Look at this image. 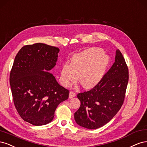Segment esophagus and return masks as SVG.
<instances>
[{"mask_svg":"<svg viewBox=\"0 0 147 147\" xmlns=\"http://www.w3.org/2000/svg\"><path fill=\"white\" fill-rule=\"evenodd\" d=\"M74 96H76V93L74 92L71 91L69 92V98H73Z\"/></svg>","mask_w":147,"mask_h":147,"instance_id":"obj_1","label":"esophagus"}]
</instances>
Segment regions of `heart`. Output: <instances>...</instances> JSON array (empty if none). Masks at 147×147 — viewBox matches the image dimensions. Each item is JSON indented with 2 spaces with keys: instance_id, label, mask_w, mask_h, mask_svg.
<instances>
[{
  "instance_id": "1",
  "label": "heart",
  "mask_w": 147,
  "mask_h": 147,
  "mask_svg": "<svg viewBox=\"0 0 147 147\" xmlns=\"http://www.w3.org/2000/svg\"><path fill=\"white\" fill-rule=\"evenodd\" d=\"M110 63L109 57L99 48H91L75 54L70 64H64L61 69L60 80L64 86L69 87L77 79L86 88L97 85L105 75Z\"/></svg>"
}]
</instances>
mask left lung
<instances>
[{
    "mask_svg": "<svg viewBox=\"0 0 147 147\" xmlns=\"http://www.w3.org/2000/svg\"><path fill=\"white\" fill-rule=\"evenodd\" d=\"M128 79V68L117 49L114 63L99 82L90 91L78 94L80 106L74 113L76 123L94 129L111 121L123 103Z\"/></svg>",
    "mask_w": 147,
    "mask_h": 147,
    "instance_id": "left-lung-1",
    "label": "left lung"
}]
</instances>
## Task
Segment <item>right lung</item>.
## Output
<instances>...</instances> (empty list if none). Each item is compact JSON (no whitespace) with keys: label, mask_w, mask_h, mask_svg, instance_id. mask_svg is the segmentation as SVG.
I'll return each mask as SVG.
<instances>
[{"label":"right lung","mask_w":147,"mask_h":147,"mask_svg":"<svg viewBox=\"0 0 147 147\" xmlns=\"http://www.w3.org/2000/svg\"><path fill=\"white\" fill-rule=\"evenodd\" d=\"M59 51L43 43L26 45L14 60L10 75L14 105L22 119L33 125L52 121L58 105L68 98L69 91L49 73Z\"/></svg>","instance_id":"obj_1"}]
</instances>
